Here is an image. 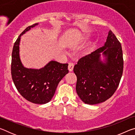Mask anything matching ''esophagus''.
I'll return each mask as SVG.
<instances>
[{
	"label": "esophagus",
	"instance_id": "34e87169",
	"mask_svg": "<svg viewBox=\"0 0 135 135\" xmlns=\"http://www.w3.org/2000/svg\"><path fill=\"white\" fill-rule=\"evenodd\" d=\"M74 64H73V62H70L69 64H68V70H69L70 71H72L73 70V68H74Z\"/></svg>",
	"mask_w": 135,
	"mask_h": 135
}]
</instances>
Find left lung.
<instances>
[{
  "label": "left lung",
  "instance_id": "1",
  "mask_svg": "<svg viewBox=\"0 0 135 135\" xmlns=\"http://www.w3.org/2000/svg\"><path fill=\"white\" fill-rule=\"evenodd\" d=\"M101 52L106 57L105 63L100 59ZM123 64L121 43L109 31L103 47L83 56L74 65L76 92L82 101L95 105L111 98L119 85Z\"/></svg>",
  "mask_w": 135,
  "mask_h": 135
}]
</instances>
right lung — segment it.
Returning a JSON list of instances; mask_svg holds the SVG:
<instances>
[{
	"mask_svg": "<svg viewBox=\"0 0 135 135\" xmlns=\"http://www.w3.org/2000/svg\"><path fill=\"white\" fill-rule=\"evenodd\" d=\"M37 24L27 27L15 41L12 52L11 75L22 97L33 103L43 104L49 102L54 97L59 81L68 73V64L52 61L39 70L28 69L22 65L19 56L20 38Z\"/></svg>",
	"mask_w": 135,
	"mask_h": 135,
	"instance_id": "1",
	"label": "right lung"
}]
</instances>
